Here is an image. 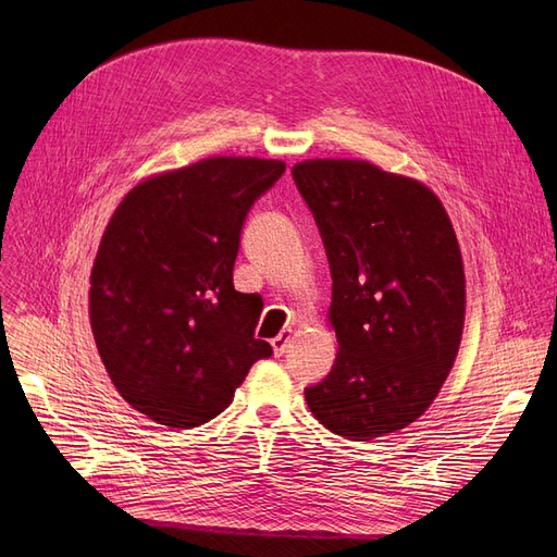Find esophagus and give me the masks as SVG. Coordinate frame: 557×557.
Wrapping results in <instances>:
<instances>
[{"label":"esophagus","mask_w":557,"mask_h":557,"mask_svg":"<svg viewBox=\"0 0 557 557\" xmlns=\"http://www.w3.org/2000/svg\"><path fill=\"white\" fill-rule=\"evenodd\" d=\"M288 341H290V330H284V332H280V334L273 338V355H275V357H282V355L286 352Z\"/></svg>","instance_id":"obj_1"}]
</instances>
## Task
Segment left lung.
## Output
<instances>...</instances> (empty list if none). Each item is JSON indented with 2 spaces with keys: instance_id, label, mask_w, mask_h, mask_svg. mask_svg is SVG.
<instances>
[{
  "instance_id": "8db88e82",
  "label": "left lung",
  "mask_w": 557,
  "mask_h": 557,
  "mask_svg": "<svg viewBox=\"0 0 557 557\" xmlns=\"http://www.w3.org/2000/svg\"><path fill=\"white\" fill-rule=\"evenodd\" d=\"M332 271L338 355L305 399L347 441L416 422L456 361L465 273L451 221L418 181L363 160H307L290 171Z\"/></svg>"
}]
</instances>
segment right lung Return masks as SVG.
<instances>
[{
	"label": "right lung",
	"mask_w": 557,
	"mask_h": 557,
	"mask_svg": "<svg viewBox=\"0 0 557 557\" xmlns=\"http://www.w3.org/2000/svg\"><path fill=\"white\" fill-rule=\"evenodd\" d=\"M280 160L208 158L139 183L95 259L90 320L114 388L158 424L191 429L230 406L255 361L261 300L232 282L255 200Z\"/></svg>",
	"instance_id": "add662e5"
}]
</instances>
